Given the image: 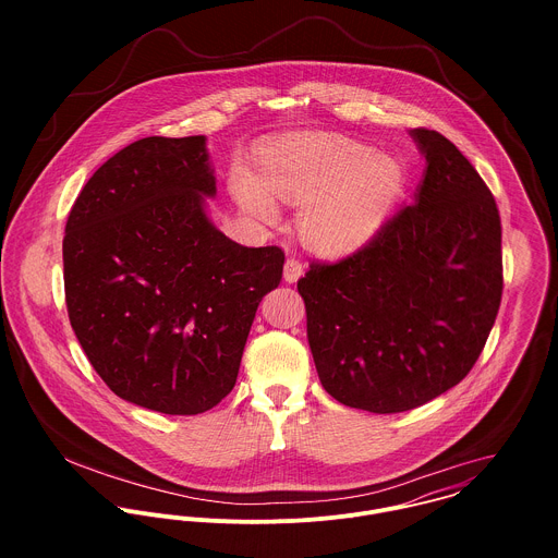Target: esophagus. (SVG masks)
<instances>
[{
	"label": "esophagus",
	"mask_w": 558,
	"mask_h": 558,
	"mask_svg": "<svg viewBox=\"0 0 558 558\" xmlns=\"http://www.w3.org/2000/svg\"><path fill=\"white\" fill-rule=\"evenodd\" d=\"M303 272H305L303 262H299L296 257H288V259H286V266H283V279H286L288 283H296V281L303 277Z\"/></svg>",
	"instance_id": "obj_1"
}]
</instances>
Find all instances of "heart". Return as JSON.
Segmentation results:
<instances>
[{"label":"heart","mask_w":558,"mask_h":558,"mask_svg":"<svg viewBox=\"0 0 558 558\" xmlns=\"http://www.w3.org/2000/svg\"><path fill=\"white\" fill-rule=\"evenodd\" d=\"M405 184L401 159L341 135H292L259 157V180L248 171L232 175L240 206L259 217L277 215L270 194L303 206L299 232L324 255H339L372 239Z\"/></svg>","instance_id":"b5f03b06"}]
</instances>
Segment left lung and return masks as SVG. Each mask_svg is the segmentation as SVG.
Masks as SVG:
<instances>
[{"mask_svg": "<svg viewBox=\"0 0 558 558\" xmlns=\"http://www.w3.org/2000/svg\"><path fill=\"white\" fill-rule=\"evenodd\" d=\"M425 157L414 204L348 257L299 279L307 339L328 396L393 414L466 378L502 296L494 195L447 137L410 131Z\"/></svg>", "mask_w": 558, "mask_h": 558, "instance_id": "1", "label": "left lung"}]
</instances>
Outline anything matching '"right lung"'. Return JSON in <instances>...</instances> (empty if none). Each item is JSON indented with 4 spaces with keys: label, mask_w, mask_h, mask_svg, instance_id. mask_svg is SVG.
Returning <instances> with one entry per match:
<instances>
[{
    "label": "right lung",
    "mask_w": 558,
    "mask_h": 558,
    "mask_svg": "<svg viewBox=\"0 0 558 558\" xmlns=\"http://www.w3.org/2000/svg\"><path fill=\"white\" fill-rule=\"evenodd\" d=\"M217 195L206 137H146L81 189L66 221L71 326L105 385L162 414L226 398L259 301L279 286V246H242L206 215Z\"/></svg>",
    "instance_id": "right-lung-1"
}]
</instances>
